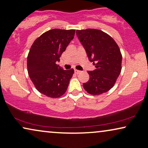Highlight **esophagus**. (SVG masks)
Returning a JSON list of instances; mask_svg holds the SVG:
<instances>
[{
	"mask_svg": "<svg viewBox=\"0 0 148 148\" xmlns=\"http://www.w3.org/2000/svg\"><path fill=\"white\" fill-rule=\"evenodd\" d=\"M74 72H75V73H76V74H79V73H80V72H81V71H80V70H78L76 69L74 70Z\"/></svg>",
	"mask_w": 148,
	"mask_h": 148,
	"instance_id": "esophagus-1",
	"label": "esophagus"
}]
</instances>
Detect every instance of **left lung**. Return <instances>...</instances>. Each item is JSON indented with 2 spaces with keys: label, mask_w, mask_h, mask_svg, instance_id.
<instances>
[{
  "label": "left lung",
  "mask_w": 148,
  "mask_h": 148,
  "mask_svg": "<svg viewBox=\"0 0 148 148\" xmlns=\"http://www.w3.org/2000/svg\"><path fill=\"white\" fill-rule=\"evenodd\" d=\"M76 35L96 68L88 72L90 79L83 84V87L92 95L107 92L113 88L121 71L119 47L110 35L101 30H76Z\"/></svg>",
  "instance_id": "left-lung-1"
}]
</instances>
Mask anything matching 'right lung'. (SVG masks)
Here are the masks:
<instances>
[{
  "mask_svg": "<svg viewBox=\"0 0 148 148\" xmlns=\"http://www.w3.org/2000/svg\"><path fill=\"white\" fill-rule=\"evenodd\" d=\"M75 29H53L35 39L27 56L29 76L37 90L58 98L67 90L74 69L64 70L56 62L74 38Z\"/></svg>",
  "mask_w": 148,
  "mask_h": 148,
  "instance_id": "right-lung-1",
  "label": "right lung"
}]
</instances>
